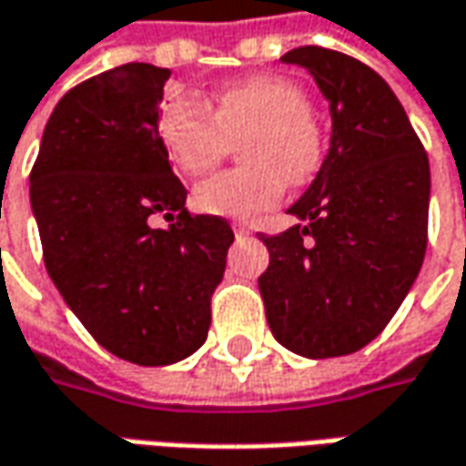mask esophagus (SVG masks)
<instances>
[{
    "instance_id": "obj_1",
    "label": "esophagus",
    "mask_w": 466,
    "mask_h": 466,
    "mask_svg": "<svg viewBox=\"0 0 466 466\" xmlns=\"http://www.w3.org/2000/svg\"><path fill=\"white\" fill-rule=\"evenodd\" d=\"M232 229L237 237H249V232H252V229H249V224H245V221H234Z\"/></svg>"
}]
</instances>
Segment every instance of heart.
Wrapping results in <instances>:
<instances>
[{
	"mask_svg": "<svg viewBox=\"0 0 466 466\" xmlns=\"http://www.w3.org/2000/svg\"><path fill=\"white\" fill-rule=\"evenodd\" d=\"M309 110L297 82L265 74L221 89L211 110L193 95L169 100L157 128L169 162L187 177L217 167L232 141L248 136L242 159L249 167L203 180L193 206L211 217L252 218L279 203L286 177L304 183L322 165L325 138Z\"/></svg>",
	"mask_w": 466,
	"mask_h": 466,
	"instance_id": "heart-1",
	"label": "heart"
}]
</instances>
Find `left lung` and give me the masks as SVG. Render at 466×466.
<instances>
[{"label":"left lung","mask_w":466,"mask_h":466,"mask_svg":"<svg viewBox=\"0 0 466 466\" xmlns=\"http://www.w3.org/2000/svg\"><path fill=\"white\" fill-rule=\"evenodd\" d=\"M312 74L329 105V147L286 214L301 224L263 237L258 279L273 338L304 359L361 350L420 273L431 167L392 87L359 58L301 46L281 56Z\"/></svg>","instance_id":"obj_1"}]
</instances>
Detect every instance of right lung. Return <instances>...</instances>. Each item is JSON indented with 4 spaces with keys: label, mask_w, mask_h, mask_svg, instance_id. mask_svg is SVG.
Segmentation results:
<instances>
[{
    "label": "right lung",
    "mask_w": 466,
    "mask_h": 466,
    "mask_svg": "<svg viewBox=\"0 0 466 466\" xmlns=\"http://www.w3.org/2000/svg\"><path fill=\"white\" fill-rule=\"evenodd\" d=\"M169 69L123 64L69 89L30 172L43 260L87 332L123 361L167 366L211 325L232 227L190 217L159 138ZM170 224L154 230L151 217Z\"/></svg>",
    "instance_id": "right-lung-1"
}]
</instances>
